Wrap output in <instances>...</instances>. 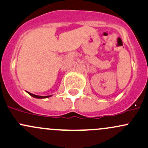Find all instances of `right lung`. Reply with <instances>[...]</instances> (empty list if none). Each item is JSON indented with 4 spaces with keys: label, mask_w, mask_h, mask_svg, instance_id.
Returning a JSON list of instances; mask_svg holds the SVG:
<instances>
[{
    "label": "right lung",
    "mask_w": 148,
    "mask_h": 148,
    "mask_svg": "<svg viewBox=\"0 0 148 148\" xmlns=\"http://www.w3.org/2000/svg\"><path fill=\"white\" fill-rule=\"evenodd\" d=\"M26 92L27 93V94L30 95L31 96H32V97L34 98H36V99H47V98H49V97H51V96H52V95H49V96H37V95H35V94H31V93L29 92H27V91H26Z\"/></svg>",
    "instance_id": "add662e5"
}]
</instances>
